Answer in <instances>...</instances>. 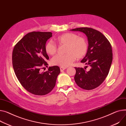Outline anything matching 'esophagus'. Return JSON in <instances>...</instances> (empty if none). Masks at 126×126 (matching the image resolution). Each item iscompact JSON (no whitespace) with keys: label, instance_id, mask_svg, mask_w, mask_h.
Returning <instances> with one entry per match:
<instances>
[{"label":"esophagus","instance_id":"34e87169","mask_svg":"<svg viewBox=\"0 0 126 126\" xmlns=\"http://www.w3.org/2000/svg\"><path fill=\"white\" fill-rule=\"evenodd\" d=\"M65 69H66V67H60V70H61V72L63 71Z\"/></svg>","mask_w":126,"mask_h":126}]
</instances>
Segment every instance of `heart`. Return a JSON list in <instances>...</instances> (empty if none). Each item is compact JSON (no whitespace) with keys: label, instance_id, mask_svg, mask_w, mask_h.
<instances>
[{"label":"heart","instance_id":"b5f03b06","mask_svg":"<svg viewBox=\"0 0 126 126\" xmlns=\"http://www.w3.org/2000/svg\"><path fill=\"white\" fill-rule=\"evenodd\" d=\"M56 41L60 45H66L65 55H58L52 58L51 63L53 65L67 67L72 64L78 59L82 58L87 54L88 44L86 39L79 37L72 32L65 33L59 36ZM46 52L49 55H55L57 51V45L53 41H48L45 45Z\"/></svg>","mask_w":126,"mask_h":126}]
</instances>
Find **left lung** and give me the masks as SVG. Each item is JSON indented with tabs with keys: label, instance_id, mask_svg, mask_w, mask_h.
Returning a JSON list of instances; mask_svg holds the SVG:
<instances>
[{
	"label": "left lung",
	"instance_id": "left-lung-1",
	"mask_svg": "<svg viewBox=\"0 0 126 126\" xmlns=\"http://www.w3.org/2000/svg\"><path fill=\"white\" fill-rule=\"evenodd\" d=\"M70 30L80 31L86 35L88 49L80 62L91 67L89 71L82 68L75 67L76 73L74 80L78 86L83 89H95L104 81L110 71L112 61L111 45L103 34L95 29L82 27Z\"/></svg>",
	"mask_w": 126,
	"mask_h": 126
}]
</instances>
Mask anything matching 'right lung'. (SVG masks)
Listing matches in <instances>:
<instances>
[{"label":"right lung","mask_w":126,"mask_h":126,"mask_svg":"<svg viewBox=\"0 0 126 126\" xmlns=\"http://www.w3.org/2000/svg\"><path fill=\"white\" fill-rule=\"evenodd\" d=\"M51 32H32L25 35L15 46L12 55L14 70L22 86L30 93L45 95L55 87L60 73L57 66L49 67L47 71L41 68L47 67L49 57L45 51Z\"/></svg>","instance_id":"1"}]
</instances>
